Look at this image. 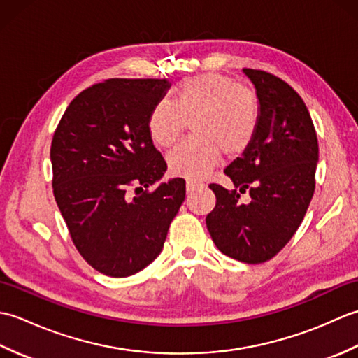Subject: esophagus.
I'll use <instances>...</instances> for the list:
<instances>
[{"label":"esophagus","instance_id":"1","mask_svg":"<svg viewBox=\"0 0 358 358\" xmlns=\"http://www.w3.org/2000/svg\"><path fill=\"white\" fill-rule=\"evenodd\" d=\"M199 186H200V185L196 183V181H192V180H187V181H186V191H187V192H194L195 189L199 187Z\"/></svg>","mask_w":358,"mask_h":358}]
</instances>
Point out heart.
Listing matches in <instances>:
<instances>
[{
  "label": "heart",
  "instance_id": "obj_1",
  "mask_svg": "<svg viewBox=\"0 0 358 358\" xmlns=\"http://www.w3.org/2000/svg\"><path fill=\"white\" fill-rule=\"evenodd\" d=\"M260 101L252 89L223 73L189 77L177 86L172 101L159 100L148 118V132L158 148H169L192 123L195 138L167 155L175 177L200 180L214 169L223 152L245 154L260 127Z\"/></svg>",
  "mask_w": 358,
  "mask_h": 358
}]
</instances>
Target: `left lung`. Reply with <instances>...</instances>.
<instances>
[{
    "instance_id": "left-lung-1",
    "label": "left lung",
    "mask_w": 358,
    "mask_h": 358,
    "mask_svg": "<svg viewBox=\"0 0 358 358\" xmlns=\"http://www.w3.org/2000/svg\"><path fill=\"white\" fill-rule=\"evenodd\" d=\"M260 101V127L250 148L226 167L234 191L212 183L215 208L206 226L215 246L257 264L275 257L299 229L315 189L318 141L305 101L269 72L243 69ZM250 189L245 205L239 194Z\"/></svg>"
}]
</instances>
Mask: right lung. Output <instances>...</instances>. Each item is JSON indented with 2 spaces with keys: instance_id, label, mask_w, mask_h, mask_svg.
<instances>
[{
  "instance_id": "obj_1",
  "label": "right lung",
  "mask_w": 358,
  "mask_h": 358,
  "mask_svg": "<svg viewBox=\"0 0 358 358\" xmlns=\"http://www.w3.org/2000/svg\"><path fill=\"white\" fill-rule=\"evenodd\" d=\"M169 86L166 78L96 83L73 98L53 134V196L75 248L104 275L129 277L154 262L185 201L183 178L158 185L167 164L148 132Z\"/></svg>"
}]
</instances>
